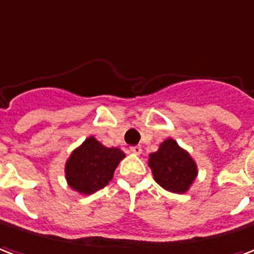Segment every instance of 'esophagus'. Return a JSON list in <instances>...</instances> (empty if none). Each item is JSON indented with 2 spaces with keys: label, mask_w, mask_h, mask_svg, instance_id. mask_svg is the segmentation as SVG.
I'll return each mask as SVG.
<instances>
[{
  "label": "esophagus",
  "mask_w": 254,
  "mask_h": 254,
  "mask_svg": "<svg viewBox=\"0 0 254 254\" xmlns=\"http://www.w3.org/2000/svg\"><path fill=\"white\" fill-rule=\"evenodd\" d=\"M129 150H131V151H132L134 154H140V153H142V147H140L139 145L131 146V147H129Z\"/></svg>",
  "instance_id": "obj_1"
}]
</instances>
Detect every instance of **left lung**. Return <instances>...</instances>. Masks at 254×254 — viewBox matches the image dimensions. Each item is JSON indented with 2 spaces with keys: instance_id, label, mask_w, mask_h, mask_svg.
Returning a JSON list of instances; mask_svg holds the SVG:
<instances>
[{
  "instance_id": "obj_1",
  "label": "left lung",
  "mask_w": 254,
  "mask_h": 254,
  "mask_svg": "<svg viewBox=\"0 0 254 254\" xmlns=\"http://www.w3.org/2000/svg\"><path fill=\"white\" fill-rule=\"evenodd\" d=\"M149 166L154 180L164 190L175 193L187 192L197 176L195 161L173 139L162 142L158 151L150 154Z\"/></svg>"
}]
</instances>
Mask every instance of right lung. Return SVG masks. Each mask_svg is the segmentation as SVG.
I'll return each mask as SVG.
<instances>
[{
	"label": "right lung",
	"mask_w": 254,
	"mask_h": 254,
	"mask_svg": "<svg viewBox=\"0 0 254 254\" xmlns=\"http://www.w3.org/2000/svg\"><path fill=\"white\" fill-rule=\"evenodd\" d=\"M123 158L125 153L120 149L105 147L89 136L66 162V180L79 193H93L112 180L115 169Z\"/></svg>",
	"instance_id": "1"
}]
</instances>
